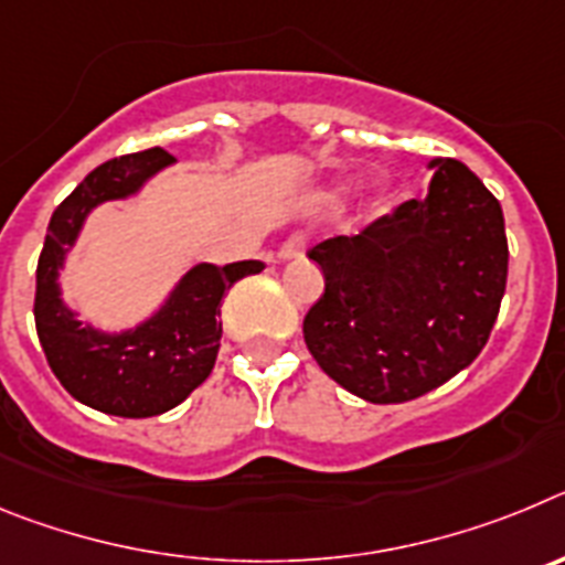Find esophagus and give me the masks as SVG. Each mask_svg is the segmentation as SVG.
Returning <instances> with one entry per match:
<instances>
[{"instance_id":"1","label":"esophagus","mask_w":565,"mask_h":565,"mask_svg":"<svg viewBox=\"0 0 565 565\" xmlns=\"http://www.w3.org/2000/svg\"><path fill=\"white\" fill-rule=\"evenodd\" d=\"M306 254V237L302 234H291V237L279 246V259H297Z\"/></svg>"}]
</instances>
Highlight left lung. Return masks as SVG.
I'll list each match as a JSON object with an SVG mask.
<instances>
[{"instance_id": "1", "label": "left lung", "mask_w": 565, "mask_h": 565, "mask_svg": "<svg viewBox=\"0 0 565 565\" xmlns=\"http://www.w3.org/2000/svg\"><path fill=\"white\" fill-rule=\"evenodd\" d=\"M424 201L308 252L326 294L302 322L317 364L344 391L402 404L483 351L507 291L501 203L456 158H438Z\"/></svg>"}]
</instances>
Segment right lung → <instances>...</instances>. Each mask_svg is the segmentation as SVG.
I'll return each mask as SVG.
<instances>
[{
    "instance_id": "add662e5",
    "label": "right lung",
    "mask_w": 565,
    "mask_h": 565,
    "mask_svg": "<svg viewBox=\"0 0 565 565\" xmlns=\"http://www.w3.org/2000/svg\"><path fill=\"white\" fill-rule=\"evenodd\" d=\"M172 161L167 149L152 147L93 169L56 206L39 254L33 317L50 371L70 396L109 416H161L206 382L221 351L223 326L217 317L223 294L237 279L263 271L259 259H239L223 268L201 263L181 279L161 311L127 333L84 328L64 308L58 268L89 209L138 192L147 178Z\"/></svg>"
}]
</instances>
